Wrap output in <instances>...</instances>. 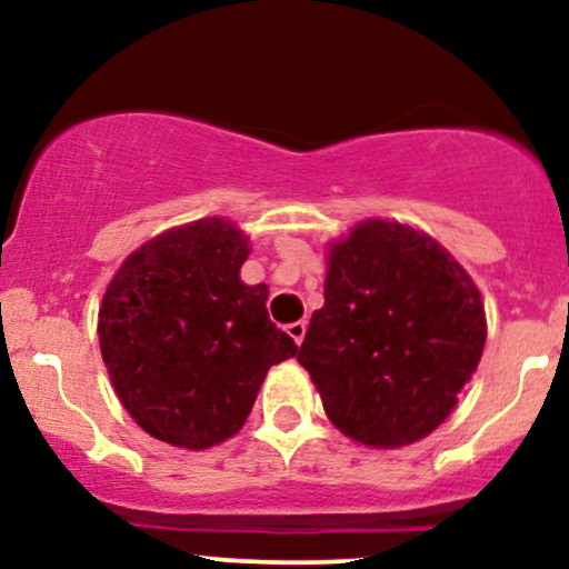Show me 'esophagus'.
Segmentation results:
<instances>
[{"label": "esophagus", "mask_w": 569, "mask_h": 569, "mask_svg": "<svg viewBox=\"0 0 569 569\" xmlns=\"http://www.w3.org/2000/svg\"><path fill=\"white\" fill-rule=\"evenodd\" d=\"M289 337L293 339V342L297 345H302V339H305V331H307V323L305 321H297V323H289Z\"/></svg>", "instance_id": "esophagus-1"}]
</instances>
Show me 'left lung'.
<instances>
[{"instance_id":"obj_1","label":"left lung","mask_w":569,"mask_h":569,"mask_svg":"<svg viewBox=\"0 0 569 569\" xmlns=\"http://www.w3.org/2000/svg\"><path fill=\"white\" fill-rule=\"evenodd\" d=\"M323 299L297 361L329 420L380 449L433 433L485 350L471 276L430 234L369 219L331 243Z\"/></svg>"}]
</instances>
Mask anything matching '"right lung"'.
<instances>
[{
  "instance_id": "right-lung-1",
  "label": "right lung",
  "mask_w": 569,
  "mask_h": 569,
  "mask_svg": "<svg viewBox=\"0 0 569 569\" xmlns=\"http://www.w3.org/2000/svg\"><path fill=\"white\" fill-rule=\"evenodd\" d=\"M248 238L200 219L143 243L98 310V339L122 407L154 439L208 449L243 428L267 369L297 356L270 321L267 286H246Z\"/></svg>"
}]
</instances>
